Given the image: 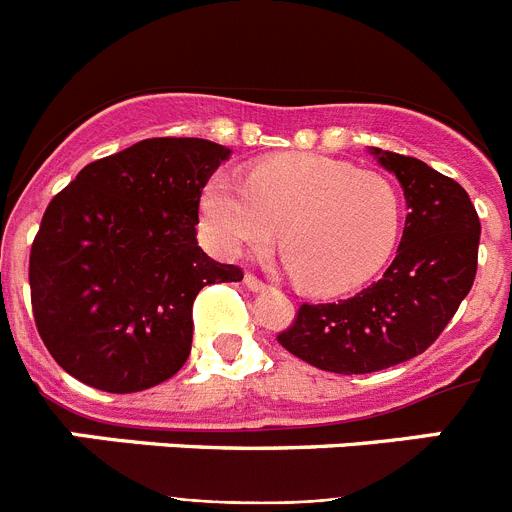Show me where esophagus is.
Wrapping results in <instances>:
<instances>
[{
  "instance_id": "obj_1",
  "label": "esophagus",
  "mask_w": 512,
  "mask_h": 512,
  "mask_svg": "<svg viewBox=\"0 0 512 512\" xmlns=\"http://www.w3.org/2000/svg\"><path fill=\"white\" fill-rule=\"evenodd\" d=\"M243 284H246L248 289H253V292H259V289L266 287V284L261 282V279L256 277V274H251V271H246V274H243Z\"/></svg>"
}]
</instances>
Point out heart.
I'll use <instances>...</instances> for the list:
<instances>
[{"label": "heart", "mask_w": 512, "mask_h": 512, "mask_svg": "<svg viewBox=\"0 0 512 512\" xmlns=\"http://www.w3.org/2000/svg\"><path fill=\"white\" fill-rule=\"evenodd\" d=\"M212 246L235 256L277 235L289 274L312 295L359 289L390 261L400 235V192L377 171L323 156H279L246 182L217 174L202 192Z\"/></svg>", "instance_id": "heart-1"}]
</instances>
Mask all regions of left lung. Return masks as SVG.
Instances as JSON below:
<instances>
[{
  "label": "left lung",
  "instance_id": "8db88e82",
  "mask_svg": "<svg viewBox=\"0 0 512 512\" xmlns=\"http://www.w3.org/2000/svg\"><path fill=\"white\" fill-rule=\"evenodd\" d=\"M397 176L408 217L379 282L348 300L300 305L277 341L333 374H372L423 354L451 323L477 277L479 217L459 182L413 156L372 148Z\"/></svg>",
  "mask_w": 512,
  "mask_h": 512
}]
</instances>
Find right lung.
<instances>
[{"instance_id":"1","label":"right lung","mask_w":512,"mask_h":512,"mask_svg":"<svg viewBox=\"0 0 512 512\" xmlns=\"http://www.w3.org/2000/svg\"><path fill=\"white\" fill-rule=\"evenodd\" d=\"M230 148L148 138L92 161L45 207L30 248V302L56 364L128 395L174 377L192 351L200 289L241 282L197 246L202 189Z\"/></svg>"}]
</instances>
